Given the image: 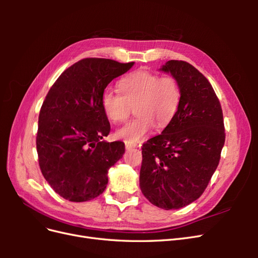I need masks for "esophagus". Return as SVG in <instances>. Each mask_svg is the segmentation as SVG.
<instances>
[{"label": "esophagus", "instance_id": "34e87169", "mask_svg": "<svg viewBox=\"0 0 258 258\" xmlns=\"http://www.w3.org/2000/svg\"><path fill=\"white\" fill-rule=\"evenodd\" d=\"M135 147H137V144H134V143H128V142H126V148H127L128 151H129V150H132V148H135Z\"/></svg>", "mask_w": 258, "mask_h": 258}]
</instances>
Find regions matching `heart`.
I'll use <instances>...</instances> for the list:
<instances>
[{"label":"heart","instance_id":"obj_1","mask_svg":"<svg viewBox=\"0 0 258 258\" xmlns=\"http://www.w3.org/2000/svg\"><path fill=\"white\" fill-rule=\"evenodd\" d=\"M119 91L106 88L101 96V105L112 122L128 118L131 106L137 114L116 137L128 143H138L150 134L155 124L163 128L172 120L181 101V89L173 76L138 70L126 75L118 83Z\"/></svg>","mask_w":258,"mask_h":258}]
</instances>
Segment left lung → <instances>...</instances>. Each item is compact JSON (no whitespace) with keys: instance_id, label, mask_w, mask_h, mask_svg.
Returning <instances> with one entry per match:
<instances>
[{"instance_id":"left-lung-1","label":"left lung","mask_w":258,"mask_h":258,"mask_svg":"<svg viewBox=\"0 0 258 258\" xmlns=\"http://www.w3.org/2000/svg\"><path fill=\"white\" fill-rule=\"evenodd\" d=\"M159 70L177 81L181 101L168 126L143 145L140 188L154 206L173 210L207 188L220 162L225 128L220 101L196 68L170 60Z\"/></svg>"}]
</instances>
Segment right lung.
Segmentation results:
<instances>
[{"label": "right lung", "mask_w": 258, "mask_h": 258, "mask_svg": "<svg viewBox=\"0 0 258 258\" xmlns=\"http://www.w3.org/2000/svg\"><path fill=\"white\" fill-rule=\"evenodd\" d=\"M134 64L83 59L67 69L46 96L38 116V163L46 181L62 198L84 202L106 188L108 169L122 157L124 144L102 141L111 126L101 96Z\"/></svg>", "instance_id": "1"}]
</instances>
